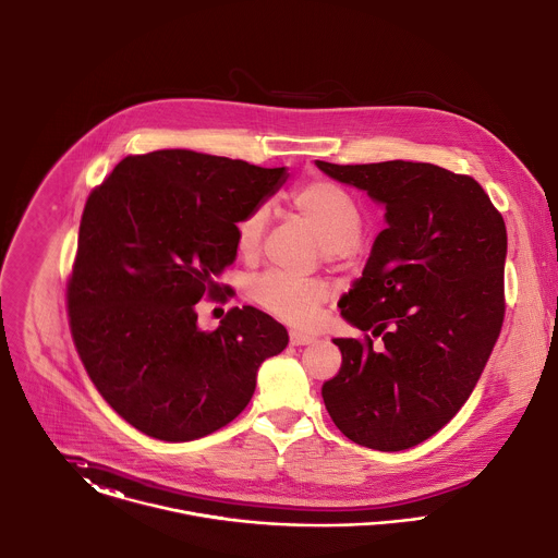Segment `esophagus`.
Masks as SVG:
<instances>
[{
    "label": "esophagus",
    "mask_w": 558,
    "mask_h": 558,
    "mask_svg": "<svg viewBox=\"0 0 558 558\" xmlns=\"http://www.w3.org/2000/svg\"><path fill=\"white\" fill-rule=\"evenodd\" d=\"M289 342L291 345H307V343H314L312 336H303L300 331H291L289 333Z\"/></svg>",
    "instance_id": "1"
}]
</instances>
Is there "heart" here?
I'll use <instances>...</instances> for the list:
<instances>
[{
	"label": "heart",
	"mask_w": 558,
	"mask_h": 558,
	"mask_svg": "<svg viewBox=\"0 0 558 558\" xmlns=\"http://www.w3.org/2000/svg\"><path fill=\"white\" fill-rule=\"evenodd\" d=\"M289 206L316 233L325 246V258L345 263L356 257L363 231V215L354 197L333 180L312 178L289 193ZM267 225V213L257 206L235 225V246L244 258L257 257ZM253 303L267 314L293 325L314 323L318 307L327 300V289L314 280H298L280 271H265L246 287Z\"/></svg>",
	"instance_id": "b5f03b06"
}]
</instances>
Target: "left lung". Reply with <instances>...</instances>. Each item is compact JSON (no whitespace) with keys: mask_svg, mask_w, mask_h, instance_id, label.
Returning a JSON list of instances; mask_svg holds the SVG:
<instances>
[{"mask_svg":"<svg viewBox=\"0 0 558 558\" xmlns=\"http://www.w3.org/2000/svg\"><path fill=\"white\" fill-rule=\"evenodd\" d=\"M316 166L385 204L388 222L340 300L365 338L333 340L342 367L323 399L354 444L405 450L463 408L501 333L506 222L468 173L414 161Z\"/></svg>","mask_w":558,"mask_h":558,"instance_id":"obj_1","label":"left lung"}]
</instances>
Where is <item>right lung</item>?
Listing matches in <instances>:
<instances>
[{"instance_id":"add662e5","label":"right lung","mask_w":558,"mask_h":558,"mask_svg":"<svg viewBox=\"0 0 558 558\" xmlns=\"http://www.w3.org/2000/svg\"><path fill=\"white\" fill-rule=\"evenodd\" d=\"M284 168L193 150L129 155L97 184L68 278L72 340L88 378L135 429L191 441L229 425L251 401L258 365L287 329L253 305L215 331L195 303L231 291L235 225L284 182ZM231 298V293H229Z\"/></svg>"}]
</instances>
